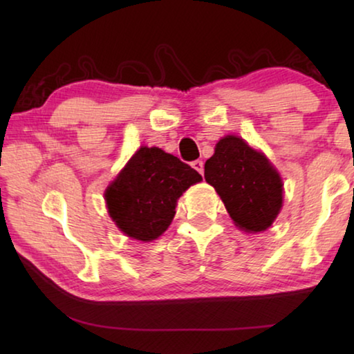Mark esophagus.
I'll list each match as a JSON object with an SVG mask.
<instances>
[{"label": "esophagus", "instance_id": "obj_1", "mask_svg": "<svg viewBox=\"0 0 354 354\" xmlns=\"http://www.w3.org/2000/svg\"><path fill=\"white\" fill-rule=\"evenodd\" d=\"M192 167H194V169L200 173V175H203V171H205V164H203V160H200V159H196V160H194V162L190 164Z\"/></svg>", "mask_w": 354, "mask_h": 354}]
</instances>
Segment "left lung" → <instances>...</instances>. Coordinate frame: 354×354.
<instances>
[{
	"instance_id": "obj_1",
	"label": "left lung",
	"mask_w": 354,
	"mask_h": 354,
	"mask_svg": "<svg viewBox=\"0 0 354 354\" xmlns=\"http://www.w3.org/2000/svg\"><path fill=\"white\" fill-rule=\"evenodd\" d=\"M205 179L217 190L230 217L247 232L270 227L283 207V179L266 154L237 136H226L205 164Z\"/></svg>"
}]
</instances>
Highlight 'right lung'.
Here are the masks:
<instances>
[{
  "label": "right lung",
  "mask_w": 354,
  "mask_h": 354,
  "mask_svg": "<svg viewBox=\"0 0 354 354\" xmlns=\"http://www.w3.org/2000/svg\"><path fill=\"white\" fill-rule=\"evenodd\" d=\"M201 175L158 147H140L104 192L107 212L118 230L136 241L162 236L176 203Z\"/></svg>",
  "instance_id": "add662e5"
}]
</instances>
